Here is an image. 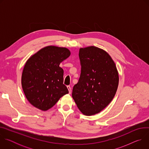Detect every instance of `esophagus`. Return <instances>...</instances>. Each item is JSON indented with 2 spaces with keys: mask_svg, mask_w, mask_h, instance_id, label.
Masks as SVG:
<instances>
[{
  "mask_svg": "<svg viewBox=\"0 0 149 149\" xmlns=\"http://www.w3.org/2000/svg\"><path fill=\"white\" fill-rule=\"evenodd\" d=\"M67 88H68V89L69 93L71 94V87H70V86H67Z\"/></svg>",
  "mask_w": 149,
  "mask_h": 149,
  "instance_id": "1",
  "label": "esophagus"
}]
</instances>
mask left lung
Here are the masks:
<instances>
[{"label": "left lung", "instance_id": "obj_1", "mask_svg": "<svg viewBox=\"0 0 149 149\" xmlns=\"http://www.w3.org/2000/svg\"><path fill=\"white\" fill-rule=\"evenodd\" d=\"M81 74L73 87L72 98L86 116L100 113L113 99L118 86V74L109 54L95 47L80 48Z\"/></svg>", "mask_w": 149, "mask_h": 149}]
</instances>
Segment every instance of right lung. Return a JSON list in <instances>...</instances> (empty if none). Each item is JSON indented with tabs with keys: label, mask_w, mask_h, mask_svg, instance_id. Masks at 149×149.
<instances>
[{
	"label": "right lung",
	"mask_w": 149,
	"mask_h": 149,
	"mask_svg": "<svg viewBox=\"0 0 149 149\" xmlns=\"http://www.w3.org/2000/svg\"><path fill=\"white\" fill-rule=\"evenodd\" d=\"M70 54L66 48L48 46L27 61L22 75V86L27 100L35 107L47 111L69 93L63 84V70L59 64Z\"/></svg>",
	"instance_id": "1"
}]
</instances>
